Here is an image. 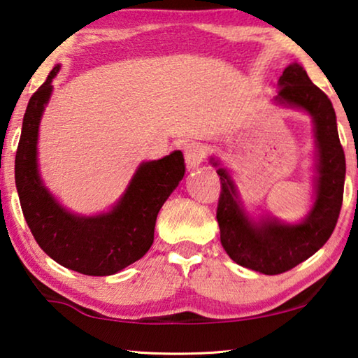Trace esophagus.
I'll return each instance as SVG.
<instances>
[{"mask_svg": "<svg viewBox=\"0 0 358 358\" xmlns=\"http://www.w3.org/2000/svg\"><path fill=\"white\" fill-rule=\"evenodd\" d=\"M184 158L189 169L199 168L205 158V150L199 142H190L184 147Z\"/></svg>", "mask_w": 358, "mask_h": 358, "instance_id": "obj_1", "label": "esophagus"}]
</instances>
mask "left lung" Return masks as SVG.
<instances>
[{"instance_id":"left-lung-1","label":"left lung","mask_w":358,"mask_h":358,"mask_svg":"<svg viewBox=\"0 0 358 358\" xmlns=\"http://www.w3.org/2000/svg\"><path fill=\"white\" fill-rule=\"evenodd\" d=\"M274 101L307 111L313 119L317 142L315 201L302 221L286 224L276 217L252 220L243 210L231 174L220 166L217 159H210L217 166L221 179L216 220L222 247L237 265L263 274L286 273L324 245L338 222L345 179V157L334 108L302 66L292 63L284 69Z\"/></svg>"}]
</instances>
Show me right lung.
<instances>
[{
    "mask_svg": "<svg viewBox=\"0 0 358 358\" xmlns=\"http://www.w3.org/2000/svg\"><path fill=\"white\" fill-rule=\"evenodd\" d=\"M59 69V64L53 67L24 115L14 166L20 208L41 250L56 263L87 276H110L141 260L152 247L159 210L184 178V157L176 150L142 163L106 213L79 216L67 211L45 187L37 163L40 121Z\"/></svg>",
    "mask_w": 358,
    "mask_h": 358,
    "instance_id": "1",
    "label": "right lung"
}]
</instances>
